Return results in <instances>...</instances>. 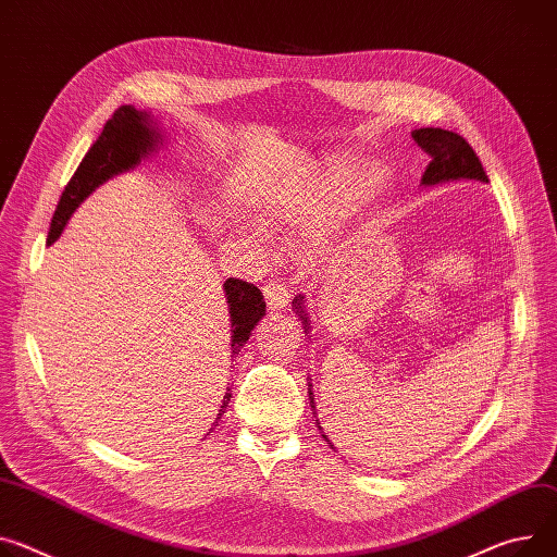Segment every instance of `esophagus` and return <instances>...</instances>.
<instances>
[{"label": "esophagus", "mask_w": 557, "mask_h": 557, "mask_svg": "<svg viewBox=\"0 0 557 557\" xmlns=\"http://www.w3.org/2000/svg\"><path fill=\"white\" fill-rule=\"evenodd\" d=\"M263 294H265V301L270 310H283L289 301V289L285 283L281 281H270L263 285Z\"/></svg>", "instance_id": "obj_1"}]
</instances>
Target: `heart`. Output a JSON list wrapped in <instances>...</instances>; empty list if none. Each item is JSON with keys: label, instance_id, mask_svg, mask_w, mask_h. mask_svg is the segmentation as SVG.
Masks as SVG:
<instances>
[{"label": "heart", "instance_id": "b5f03b06", "mask_svg": "<svg viewBox=\"0 0 557 557\" xmlns=\"http://www.w3.org/2000/svg\"><path fill=\"white\" fill-rule=\"evenodd\" d=\"M376 169H361L344 185L338 166H319L306 171L304 176L268 194L261 202V216L272 230H301L317 225L336 205L341 216L366 205L376 191Z\"/></svg>", "mask_w": 557, "mask_h": 557}]
</instances>
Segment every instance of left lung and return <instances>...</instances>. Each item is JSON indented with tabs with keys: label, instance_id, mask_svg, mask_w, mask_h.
Masks as SVG:
<instances>
[{
	"label": "left lung",
	"instance_id": "8db88e82",
	"mask_svg": "<svg viewBox=\"0 0 557 557\" xmlns=\"http://www.w3.org/2000/svg\"><path fill=\"white\" fill-rule=\"evenodd\" d=\"M412 140L428 156H431V162H428L423 176H421L423 187H433V185H440V183L461 181V178L488 183V176H486V171H484L478 153L459 134L446 132V129H435V126H425V129H414L412 132ZM292 310L296 312L298 319L304 321V330L308 334L310 323H308V314H306V296L304 294L294 296ZM308 393H310V404L314 408V395H312L310 386H308ZM317 423H319V419H317ZM319 431H321V425H319ZM323 440L330 442L327 435H323Z\"/></svg>",
	"mask_w": 557,
	"mask_h": 557
}]
</instances>
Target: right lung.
I'll return each instance as SVG.
<instances>
[{"mask_svg":"<svg viewBox=\"0 0 557 557\" xmlns=\"http://www.w3.org/2000/svg\"><path fill=\"white\" fill-rule=\"evenodd\" d=\"M160 145H162V136L151 113L138 111L132 104H122L109 117L100 138L94 143L89 153L82 158L73 178L64 187L58 209L53 213L47 245H53L62 236L69 219L73 216V211L102 183L122 174V171L138 166L145 158H149L156 149H160ZM223 289H225L230 323H232V355H238L240 348L247 344V338L256 327V323L265 317L263 292L259 287H253L251 283H245L238 278H227L223 283ZM230 399H232V388H227L223 397L219 419L225 412Z\"/></svg>","mask_w":557,"mask_h":557,"instance_id":"right-lung-1","label":"right lung"}]
</instances>
